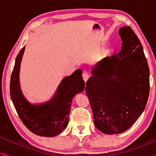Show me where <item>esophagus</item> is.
<instances>
[{
	"instance_id": "1",
	"label": "esophagus",
	"mask_w": 156,
	"mask_h": 156,
	"mask_svg": "<svg viewBox=\"0 0 156 156\" xmlns=\"http://www.w3.org/2000/svg\"><path fill=\"white\" fill-rule=\"evenodd\" d=\"M89 76H90V75H89L88 72H87V71H84V72L83 73V78L84 81H85V83H86L87 80H88Z\"/></svg>"
}]
</instances>
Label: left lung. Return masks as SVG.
I'll use <instances>...</instances> for the list:
<instances>
[{"mask_svg":"<svg viewBox=\"0 0 156 156\" xmlns=\"http://www.w3.org/2000/svg\"><path fill=\"white\" fill-rule=\"evenodd\" d=\"M119 53L99 61L86 83L94 125L101 133L130 128L144 111L150 93V71L143 47L130 26L119 29Z\"/></svg>","mask_w":156,"mask_h":156,"instance_id":"left-lung-1","label":"left lung"}]
</instances>
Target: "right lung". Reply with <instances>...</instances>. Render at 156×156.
Here are the masks:
<instances>
[{"label":"right lung","instance_id":"1","mask_svg":"<svg viewBox=\"0 0 156 156\" xmlns=\"http://www.w3.org/2000/svg\"><path fill=\"white\" fill-rule=\"evenodd\" d=\"M25 46L17 55L10 80V96L19 117L33 133L53 137L62 133L69 123L73 97L84 90L82 70L78 69L62 81L52 99L40 105H31L23 95L19 83L20 62Z\"/></svg>","mask_w":156,"mask_h":156}]
</instances>
